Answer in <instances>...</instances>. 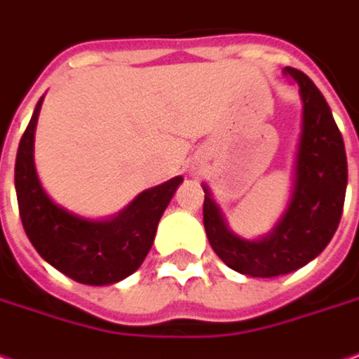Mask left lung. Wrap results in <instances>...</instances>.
<instances>
[{
  "instance_id": "1",
  "label": "left lung",
  "mask_w": 359,
  "mask_h": 359,
  "mask_svg": "<svg viewBox=\"0 0 359 359\" xmlns=\"http://www.w3.org/2000/svg\"><path fill=\"white\" fill-rule=\"evenodd\" d=\"M283 73L298 84L302 126L290 197L275 227L259 239L237 235L227 225L209 185L201 184L209 245L233 271L255 278L288 275L316 259L338 229L348 185L342 134L326 98L304 73L290 67Z\"/></svg>"
}]
</instances>
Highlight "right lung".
<instances>
[{
  "label": "right lung",
  "instance_id": "obj_1",
  "mask_svg": "<svg viewBox=\"0 0 359 359\" xmlns=\"http://www.w3.org/2000/svg\"><path fill=\"white\" fill-rule=\"evenodd\" d=\"M43 98L17 148L15 191L23 229L35 251L69 278L90 286L120 283L144 263L158 223L184 177L144 189L122 211L104 219L83 217L62 208L45 191L35 168V128Z\"/></svg>",
  "mask_w": 359,
  "mask_h": 359
}]
</instances>
